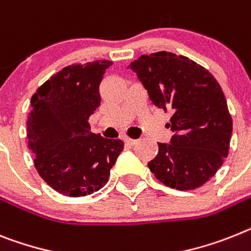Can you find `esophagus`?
I'll return each mask as SVG.
<instances>
[{"label": "esophagus", "instance_id": "34e87169", "mask_svg": "<svg viewBox=\"0 0 251 251\" xmlns=\"http://www.w3.org/2000/svg\"><path fill=\"white\" fill-rule=\"evenodd\" d=\"M124 142L127 143V145H130V146H134L138 141L132 140V138H129V137H124Z\"/></svg>", "mask_w": 251, "mask_h": 251}]
</instances>
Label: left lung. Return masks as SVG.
<instances>
[{
	"instance_id": "8db88e82",
	"label": "left lung",
	"mask_w": 251,
	"mask_h": 251,
	"mask_svg": "<svg viewBox=\"0 0 251 251\" xmlns=\"http://www.w3.org/2000/svg\"><path fill=\"white\" fill-rule=\"evenodd\" d=\"M128 68L136 72L152 104L173 110L170 143H158L149 162L156 179L177 190L202 187L227 157L232 119L221 86L208 71L184 55H141Z\"/></svg>"
}]
</instances>
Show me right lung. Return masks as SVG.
<instances>
[{
	"mask_svg": "<svg viewBox=\"0 0 251 251\" xmlns=\"http://www.w3.org/2000/svg\"><path fill=\"white\" fill-rule=\"evenodd\" d=\"M111 64L106 59L71 64L31 98L27 146L43 180L64 196L83 197L101 189L123 151V141L91 133L89 124L101 101L102 75Z\"/></svg>",
	"mask_w": 251,
	"mask_h": 251,
	"instance_id": "add662e5",
	"label": "right lung"
}]
</instances>
